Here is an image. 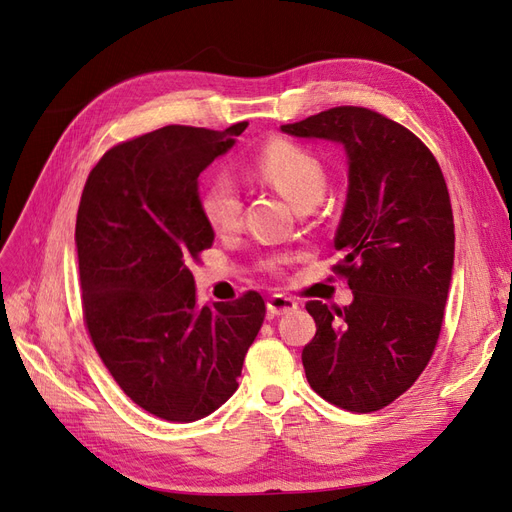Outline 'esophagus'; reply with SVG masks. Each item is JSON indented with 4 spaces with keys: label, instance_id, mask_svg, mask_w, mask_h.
<instances>
[{
    "label": "esophagus",
    "instance_id": "34e87169",
    "mask_svg": "<svg viewBox=\"0 0 512 512\" xmlns=\"http://www.w3.org/2000/svg\"><path fill=\"white\" fill-rule=\"evenodd\" d=\"M293 310H298V302H295L293 298H287V295H283V293L270 295V300H268V312H270L272 317L287 315V312H293Z\"/></svg>",
    "mask_w": 512,
    "mask_h": 512
}]
</instances>
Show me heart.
<instances>
[{
	"instance_id": "heart-1",
	"label": "heart",
	"mask_w": 512,
	"mask_h": 512,
	"mask_svg": "<svg viewBox=\"0 0 512 512\" xmlns=\"http://www.w3.org/2000/svg\"><path fill=\"white\" fill-rule=\"evenodd\" d=\"M251 170L295 208L315 204L325 191V168L321 159L306 146L287 138H272L255 155ZM200 208L214 232H229L240 223V195L223 176L208 180L200 197ZM270 266L274 268L276 261Z\"/></svg>"
}]
</instances>
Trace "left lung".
<instances>
[{"instance_id": "8db88e82", "label": "left lung", "mask_w": 512, "mask_h": 512, "mask_svg": "<svg viewBox=\"0 0 512 512\" xmlns=\"http://www.w3.org/2000/svg\"><path fill=\"white\" fill-rule=\"evenodd\" d=\"M340 142L349 193L332 268L353 289L338 308L310 300L317 334L302 351L310 387L351 412L389 406L430 364L447 304L455 225L436 157L385 114L338 106L280 127Z\"/></svg>"}]
</instances>
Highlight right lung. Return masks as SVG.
Instances as JSON below:
<instances>
[{"label":"right lung","instance_id":"1","mask_svg":"<svg viewBox=\"0 0 512 512\" xmlns=\"http://www.w3.org/2000/svg\"><path fill=\"white\" fill-rule=\"evenodd\" d=\"M246 125H168L121 142L82 189V319L127 398L166 421H197L232 398L266 317L257 291L200 308L189 270L214 240L197 176Z\"/></svg>","mask_w":512,"mask_h":512}]
</instances>
